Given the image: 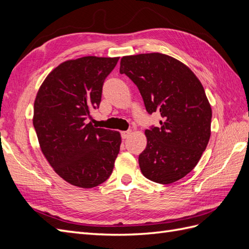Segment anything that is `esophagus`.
Listing matches in <instances>:
<instances>
[{
    "label": "esophagus",
    "mask_w": 249,
    "mask_h": 249,
    "mask_svg": "<svg viewBox=\"0 0 249 249\" xmlns=\"http://www.w3.org/2000/svg\"><path fill=\"white\" fill-rule=\"evenodd\" d=\"M131 133H132V131H124V132H122V138L123 139H126L127 137L130 136Z\"/></svg>",
    "instance_id": "esophagus-1"
}]
</instances>
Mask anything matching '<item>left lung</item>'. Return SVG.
<instances>
[{"label":"left lung","mask_w":249,"mask_h":249,"mask_svg":"<svg viewBox=\"0 0 249 249\" xmlns=\"http://www.w3.org/2000/svg\"><path fill=\"white\" fill-rule=\"evenodd\" d=\"M120 73L139 89L148 114L159 111L160 126L145 131L147 144L139 155L146 178L171 184L198 163L211 136L212 109L200 81L170 56L150 53L124 56Z\"/></svg>","instance_id":"8db88e82"}]
</instances>
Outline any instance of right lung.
I'll use <instances>...</instances> for the list:
<instances>
[{
    "label": "right lung",
    "instance_id": "obj_1",
    "mask_svg": "<svg viewBox=\"0 0 249 249\" xmlns=\"http://www.w3.org/2000/svg\"><path fill=\"white\" fill-rule=\"evenodd\" d=\"M118 59L69 60L49 73L37 92L33 125L41 152L57 175L73 186H99L114 167L119 132L94 127L87 118L100 107L105 79Z\"/></svg>",
    "mask_w": 249,
    "mask_h": 249
}]
</instances>
